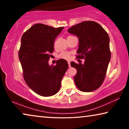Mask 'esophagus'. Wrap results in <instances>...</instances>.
I'll list each match as a JSON object with an SVG mask.
<instances>
[{"label":"esophagus","instance_id":"obj_1","mask_svg":"<svg viewBox=\"0 0 129 129\" xmlns=\"http://www.w3.org/2000/svg\"><path fill=\"white\" fill-rule=\"evenodd\" d=\"M68 63L69 67V68H70V67H71V62H70V61H68Z\"/></svg>","mask_w":129,"mask_h":129}]
</instances>
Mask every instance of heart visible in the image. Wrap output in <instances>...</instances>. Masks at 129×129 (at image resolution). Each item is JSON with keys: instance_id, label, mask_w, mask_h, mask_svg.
Masks as SVG:
<instances>
[{"instance_id": "heart-1", "label": "heart", "mask_w": 129, "mask_h": 129, "mask_svg": "<svg viewBox=\"0 0 129 129\" xmlns=\"http://www.w3.org/2000/svg\"><path fill=\"white\" fill-rule=\"evenodd\" d=\"M58 57L61 58H63V59L65 60H69L71 57V53L68 52H62L61 53H60L58 55Z\"/></svg>"}]
</instances>
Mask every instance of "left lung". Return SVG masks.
<instances>
[{
	"label": "left lung",
	"instance_id": "8db88e82",
	"mask_svg": "<svg viewBox=\"0 0 129 129\" xmlns=\"http://www.w3.org/2000/svg\"><path fill=\"white\" fill-rule=\"evenodd\" d=\"M79 40L77 58H84V64L71 62L77 69L74 77L76 86L85 92L92 91L101 85L111 58L109 37L102 26L93 21H85L68 29Z\"/></svg>",
	"mask_w": 129,
	"mask_h": 129
}]
</instances>
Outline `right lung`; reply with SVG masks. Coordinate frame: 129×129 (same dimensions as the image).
Returning a JSON list of instances; mask_svg holds the SVG:
<instances>
[{
	"label": "right lung",
	"instance_id": "1",
	"mask_svg": "<svg viewBox=\"0 0 129 129\" xmlns=\"http://www.w3.org/2000/svg\"><path fill=\"white\" fill-rule=\"evenodd\" d=\"M64 27L53 28L36 24L23 35L19 58L27 85L38 94L48 97L59 91L62 78L68 68L64 59L49 65L50 54L54 51V41Z\"/></svg>",
	"mask_w": 129,
	"mask_h": 129
}]
</instances>
